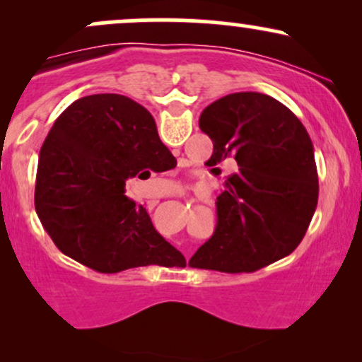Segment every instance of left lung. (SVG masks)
I'll list each match as a JSON object with an SVG mask.
<instances>
[{
  "mask_svg": "<svg viewBox=\"0 0 362 362\" xmlns=\"http://www.w3.org/2000/svg\"><path fill=\"white\" fill-rule=\"evenodd\" d=\"M199 127L214 146L207 167L235 158L238 172L224 180L216 230L190 267L253 272L289 255L318 202L313 143L301 120L269 95L240 91L207 105Z\"/></svg>",
  "mask_w": 362,
  "mask_h": 362,
  "instance_id": "1",
  "label": "left lung"
}]
</instances>
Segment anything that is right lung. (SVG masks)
Instances as JSON below:
<instances>
[{
    "label": "right lung",
    "mask_w": 362,
    "mask_h": 362,
    "mask_svg": "<svg viewBox=\"0 0 362 362\" xmlns=\"http://www.w3.org/2000/svg\"><path fill=\"white\" fill-rule=\"evenodd\" d=\"M153 115L117 93L78 98L57 117L39 153L35 211L56 247L97 272L184 262L126 197V180L175 168Z\"/></svg>",
    "instance_id": "1"
}]
</instances>
